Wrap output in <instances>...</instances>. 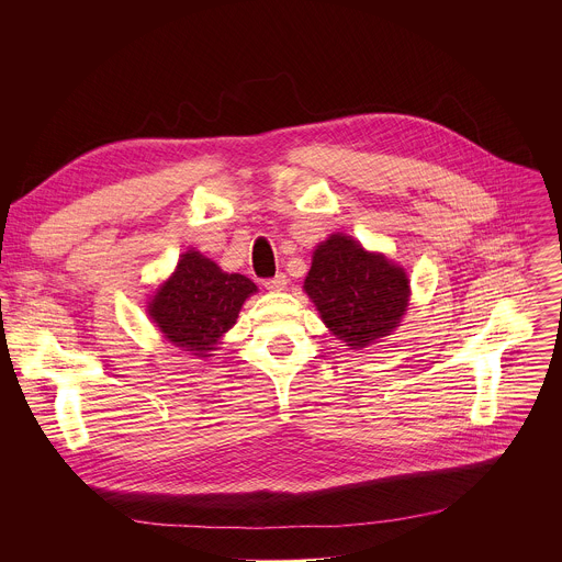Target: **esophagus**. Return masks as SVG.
Returning <instances> with one entry per match:
<instances>
[{"label": "esophagus", "mask_w": 562, "mask_h": 562, "mask_svg": "<svg viewBox=\"0 0 562 562\" xmlns=\"http://www.w3.org/2000/svg\"><path fill=\"white\" fill-rule=\"evenodd\" d=\"M265 286H267L269 291H282V289L286 286V276H284V273H278V276L265 280Z\"/></svg>", "instance_id": "esophagus-1"}]
</instances>
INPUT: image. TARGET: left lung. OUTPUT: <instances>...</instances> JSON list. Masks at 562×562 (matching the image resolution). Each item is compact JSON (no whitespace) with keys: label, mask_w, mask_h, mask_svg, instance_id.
I'll use <instances>...</instances> for the list:
<instances>
[{"label":"left lung","mask_w":562,"mask_h":562,"mask_svg":"<svg viewBox=\"0 0 562 562\" xmlns=\"http://www.w3.org/2000/svg\"><path fill=\"white\" fill-rule=\"evenodd\" d=\"M304 291L324 324L352 348L390 335L409 300L407 276L385 256L368 254L350 236L333 234L313 254Z\"/></svg>","instance_id":"left-lung-1"}]
</instances>
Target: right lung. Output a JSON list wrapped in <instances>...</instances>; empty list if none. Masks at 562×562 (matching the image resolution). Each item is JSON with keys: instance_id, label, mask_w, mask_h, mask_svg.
<instances>
[{"instance_id": "1", "label": "right lung", "mask_w": 562, "mask_h": 562, "mask_svg": "<svg viewBox=\"0 0 562 562\" xmlns=\"http://www.w3.org/2000/svg\"><path fill=\"white\" fill-rule=\"evenodd\" d=\"M256 284L240 273H223L210 258L188 251L172 278L157 289L148 313L177 348L210 357L214 344L238 317Z\"/></svg>"}]
</instances>
